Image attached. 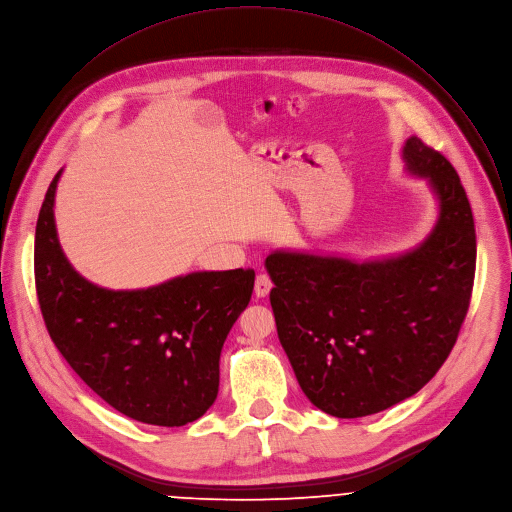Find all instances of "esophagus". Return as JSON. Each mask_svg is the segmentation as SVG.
Segmentation results:
<instances>
[{
    "label": "esophagus",
    "instance_id": "1",
    "mask_svg": "<svg viewBox=\"0 0 512 512\" xmlns=\"http://www.w3.org/2000/svg\"><path fill=\"white\" fill-rule=\"evenodd\" d=\"M272 278L266 274V272H260L258 276H256V284H254V292H256V296H266L270 290H272Z\"/></svg>",
    "mask_w": 512,
    "mask_h": 512
}]
</instances>
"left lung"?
<instances>
[{
	"mask_svg": "<svg viewBox=\"0 0 512 512\" xmlns=\"http://www.w3.org/2000/svg\"><path fill=\"white\" fill-rule=\"evenodd\" d=\"M403 159L440 197V220L418 250L365 264L266 258L278 339L304 395L335 418L371 416L418 393L454 349L470 306L476 230L464 185L418 137Z\"/></svg>",
	"mask_w": 512,
	"mask_h": 512,
	"instance_id": "8db88e82",
	"label": "left lung"
}]
</instances>
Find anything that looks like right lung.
Masks as SVG:
<instances>
[{
  "label": "right lung",
  "instance_id": "right-lung-1",
  "mask_svg": "<svg viewBox=\"0 0 512 512\" xmlns=\"http://www.w3.org/2000/svg\"><path fill=\"white\" fill-rule=\"evenodd\" d=\"M52 179L36 224L34 278L56 349L121 414L151 426H185L210 410L224 341L246 309L254 270L193 272L147 290L84 280L60 250Z\"/></svg>",
  "mask_w": 512,
  "mask_h": 512
}]
</instances>
